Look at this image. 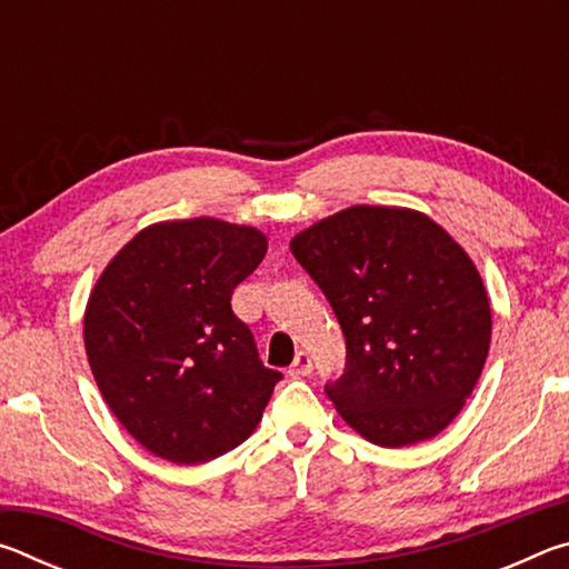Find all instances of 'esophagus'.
<instances>
[{
    "label": "esophagus",
    "mask_w": 569,
    "mask_h": 569,
    "mask_svg": "<svg viewBox=\"0 0 569 569\" xmlns=\"http://www.w3.org/2000/svg\"><path fill=\"white\" fill-rule=\"evenodd\" d=\"M311 371H313L311 356H308L306 351H298L293 363H291V369H288V377H291V379H303V377H308V373H311Z\"/></svg>",
    "instance_id": "1"
}]
</instances>
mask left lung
<instances>
[{
	"mask_svg": "<svg viewBox=\"0 0 569 569\" xmlns=\"http://www.w3.org/2000/svg\"><path fill=\"white\" fill-rule=\"evenodd\" d=\"M329 298L346 369L326 393L371 445L399 449L455 421L485 369L492 308L477 266L429 216L351 206L293 236Z\"/></svg>",
	"mask_w": 569,
	"mask_h": 569,
	"instance_id": "1",
	"label": "left lung"
}]
</instances>
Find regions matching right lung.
<instances>
[{
  "mask_svg": "<svg viewBox=\"0 0 569 569\" xmlns=\"http://www.w3.org/2000/svg\"><path fill=\"white\" fill-rule=\"evenodd\" d=\"M268 238L218 218L142 228L104 266L84 308V351L102 399L142 447L203 465L253 435L281 373L266 369L233 288Z\"/></svg>",
  "mask_w": 569,
  "mask_h": 569,
  "instance_id": "right-lung-1",
  "label": "right lung"
}]
</instances>
